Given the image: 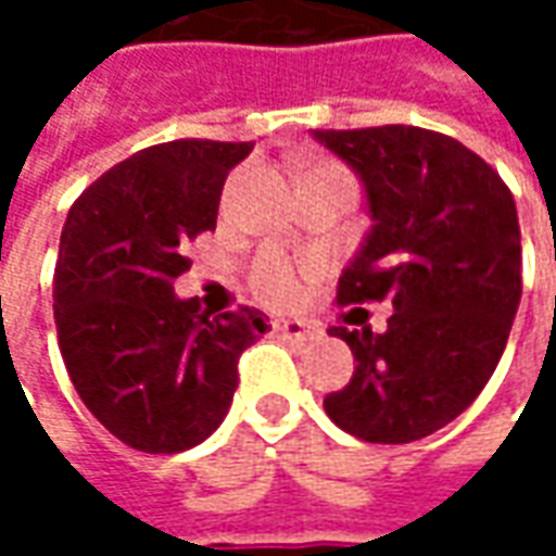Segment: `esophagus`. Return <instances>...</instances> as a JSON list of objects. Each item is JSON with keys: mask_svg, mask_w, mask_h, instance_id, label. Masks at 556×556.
<instances>
[{"mask_svg": "<svg viewBox=\"0 0 556 556\" xmlns=\"http://www.w3.org/2000/svg\"><path fill=\"white\" fill-rule=\"evenodd\" d=\"M271 328L281 333L285 340H312V337H318V328L312 321H303V318H285V321H275Z\"/></svg>", "mask_w": 556, "mask_h": 556, "instance_id": "34e87169", "label": "esophagus"}]
</instances>
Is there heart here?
<instances>
[{
	"instance_id": "obj_1",
	"label": "heart",
	"mask_w": 556,
	"mask_h": 556,
	"mask_svg": "<svg viewBox=\"0 0 556 556\" xmlns=\"http://www.w3.org/2000/svg\"><path fill=\"white\" fill-rule=\"evenodd\" d=\"M318 179H350L353 176L337 166V163H315L306 169L303 176V185L306 182H318ZM250 288L253 293L268 303V306H290L300 300V290H303V278H306V268L293 266L290 260L278 256V253H263L253 266H250Z\"/></svg>"
}]
</instances>
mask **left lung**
Returning <instances> with one entry per match:
<instances>
[{
    "label": "left lung",
    "mask_w": 556,
    "mask_h": 556,
    "mask_svg": "<svg viewBox=\"0 0 556 556\" xmlns=\"http://www.w3.org/2000/svg\"><path fill=\"white\" fill-rule=\"evenodd\" d=\"M368 191L374 228L337 285V303H390L383 331L331 328L353 380L325 399L365 442L437 433L480 395L520 306V223L504 179L452 136L420 126L315 129ZM350 312V315H353Z\"/></svg>",
    "instance_id": "1"
}]
</instances>
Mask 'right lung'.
Masks as SVG:
<instances>
[{
  "label": "right lung",
  "mask_w": 556,
  "mask_h": 556,
  "mask_svg": "<svg viewBox=\"0 0 556 556\" xmlns=\"http://www.w3.org/2000/svg\"><path fill=\"white\" fill-rule=\"evenodd\" d=\"M253 141L179 139L111 166L71 206L54 263L58 346L83 405L119 442L176 455L210 437L238 390V358L266 333L250 306L179 300L188 241L216 228L228 169Z\"/></svg>",
  "instance_id": "right-lung-1"
}]
</instances>
